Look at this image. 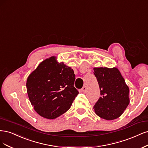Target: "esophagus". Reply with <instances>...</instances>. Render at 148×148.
<instances>
[{
    "label": "esophagus",
    "mask_w": 148,
    "mask_h": 148,
    "mask_svg": "<svg viewBox=\"0 0 148 148\" xmlns=\"http://www.w3.org/2000/svg\"><path fill=\"white\" fill-rule=\"evenodd\" d=\"M81 91H82L84 93H85L87 92V87H85V86L83 87L82 88H81Z\"/></svg>",
    "instance_id": "obj_1"
}]
</instances>
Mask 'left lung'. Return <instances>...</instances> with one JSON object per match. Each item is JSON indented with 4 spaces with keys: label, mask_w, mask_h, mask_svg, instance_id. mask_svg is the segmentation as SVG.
<instances>
[{
    "label": "left lung",
    "mask_w": 148,
    "mask_h": 148,
    "mask_svg": "<svg viewBox=\"0 0 148 148\" xmlns=\"http://www.w3.org/2000/svg\"><path fill=\"white\" fill-rule=\"evenodd\" d=\"M93 70L101 95L93 107L95 113L106 120H114L122 115L129 104V88L117 68Z\"/></svg>",
    "instance_id": "obj_1"
}]
</instances>
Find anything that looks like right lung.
Listing matches in <instances>:
<instances>
[{
	"instance_id": "1",
	"label": "right lung",
	"mask_w": 148,
	"mask_h": 148,
	"mask_svg": "<svg viewBox=\"0 0 148 148\" xmlns=\"http://www.w3.org/2000/svg\"><path fill=\"white\" fill-rule=\"evenodd\" d=\"M74 71L54 56L42 61L29 75L27 92L32 105L40 116L53 119L71 108L79 94L74 86Z\"/></svg>"
}]
</instances>
